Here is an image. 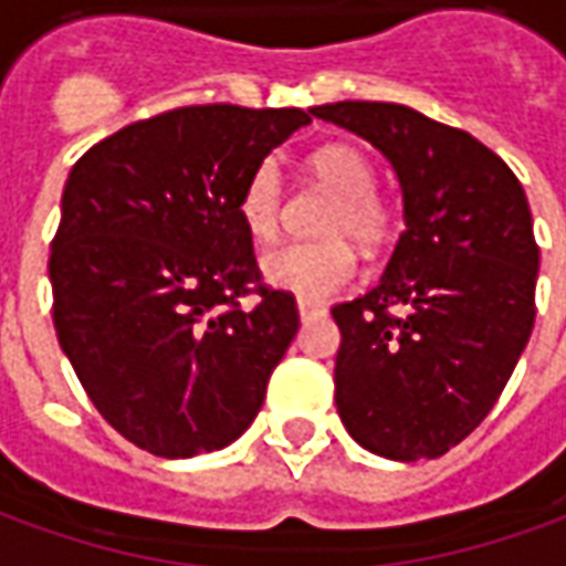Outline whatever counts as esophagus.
<instances>
[{"mask_svg":"<svg viewBox=\"0 0 566 566\" xmlns=\"http://www.w3.org/2000/svg\"><path fill=\"white\" fill-rule=\"evenodd\" d=\"M296 312H300V318H318V315H324V306H318V303H312V300H296Z\"/></svg>","mask_w":566,"mask_h":566,"instance_id":"1","label":"esophagus"}]
</instances>
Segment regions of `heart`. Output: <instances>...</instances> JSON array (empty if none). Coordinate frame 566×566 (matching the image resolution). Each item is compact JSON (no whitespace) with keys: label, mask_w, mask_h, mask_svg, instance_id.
<instances>
[{"label":"heart","mask_w":566,"mask_h":566,"mask_svg":"<svg viewBox=\"0 0 566 566\" xmlns=\"http://www.w3.org/2000/svg\"><path fill=\"white\" fill-rule=\"evenodd\" d=\"M308 169L327 193L336 197L321 227L324 242L282 245L263 254V282L300 300H327L355 279V245L376 251L391 233V211L376 197V172L364 150L352 145H324L308 157ZM282 214V169L275 160L258 163L239 193V218L254 239H272Z\"/></svg>","instance_id":"heart-1"}]
</instances>
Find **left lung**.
Returning a JSON list of instances; mask_svg holds the SVG:
<instances>
[{"mask_svg": "<svg viewBox=\"0 0 566 566\" xmlns=\"http://www.w3.org/2000/svg\"><path fill=\"white\" fill-rule=\"evenodd\" d=\"M308 112L391 163L406 223L379 284L333 308L339 418L373 454L439 458L482 424L534 331L539 248L524 187L470 133L409 105Z\"/></svg>", "mask_w": 566, "mask_h": 566, "instance_id": "8db88e82", "label": "left lung"}]
</instances>
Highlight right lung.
<instances>
[{
  "label": "right lung",
  "instance_id": "obj_1",
  "mask_svg": "<svg viewBox=\"0 0 566 566\" xmlns=\"http://www.w3.org/2000/svg\"><path fill=\"white\" fill-rule=\"evenodd\" d=\"M300 108L190 105L93 145L51 245L56 339L93 406L157 458L218 451L258 418L296 336L294 296L260 282L239 193Z\"/></svg>",
  "mask_w": 566,
  "mask_h": 566
}]
</instances>
